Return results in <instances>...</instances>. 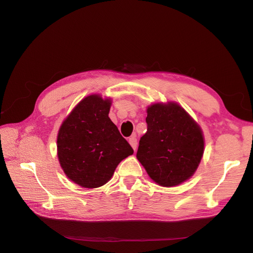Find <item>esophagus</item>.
Returning <instances> with one entry per match:
<instances>
[{
    "label": "esophagus",
    "mask_w": 253,
    "mask_h": 253,
    "mask_svg": "<svg viewBox=\"0 0 253 253\" xmlns=\"http://www.w3.org/2000/svg\"><path fill=\"white\" fill-rule=\"evenodd\" d=\"M128 142H129V144H131V147H132L134 150H136V148H137V138H136V135H132L131 137H129V138H128Z\"/></svg>",
    "instance_id": "obj_1"
}]
</instances>
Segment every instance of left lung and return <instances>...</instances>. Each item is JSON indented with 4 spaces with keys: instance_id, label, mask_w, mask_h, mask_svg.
<instances>
[{
    "instance_id": "8db88e82",
    "label": "left lung",
    "mask_w": 253,
    "mask_h": 253,
    "mask_svg": "<svg viewBox=\"0 0 253 253\" xmlns=\"http://www.w3.org/2000/svg\"><path fill=\"white\" fill-rule=\"evenodd\" d=\"M147 133L136 157L159 186L174 187L192 176L204 154L202 128L175 102L150 105Z\"/></svg>"
}]
</instances>
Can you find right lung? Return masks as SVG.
<instances>
[{
	"label": "right lung",
	"instance_id": "1",
	"mask_svg": "<svg viewBox=\"0 0 253 253\" xmlns=\"http://www.w3.org/2000/svg\"><path fill=\"white\" fill-rule=\"evenodd\" d=\"M111 103L96 94L87 96L59 128L60 166L68 178L83 188L103 186L121 160L134 153L109 117Z\"/></svg>",
	"mask_w": 253,
	"mask_h": 253
}]
</instances>
